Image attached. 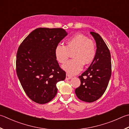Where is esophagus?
<instances>
[{
	"label": "esophagus",
	"instance_id": "esophagus-1",
	"mask_svg": "<svg viewBox=\"0 0 129 129\" xmlns=\"http://www.w3.org/2000/svg\"><path fill=\"white\" fill-rule=\"evenodd\" d=\"M72 76H70V75H69V74H66V80H70V79H72Z\"/></svg>",
	"mask_w": 129,
	"mask_h": 129
}]
</instances>
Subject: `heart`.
I'll return each instance as SVG.
<instances>
[{
  "label": "heart",
  "instance_id": "b5f03b06",
  "mask_svg": "<svg viewBox=\"0 0 129 129\" xmlns=\"http://www.w3.org/2000/svg\"><path fill=\"white\" fill-rule=\"evenodd\" d=\"M72 53V57L62 65V69L69 75L78 74L83 68V64H89L93 61L96 50L94 43L87 36L77 34L69 38L66 45L58 44L54 50V55L58 62L63 63L67 60L69 52Z\"/></svg>",
  "mask_w": 129,
  "mask_h": 129
}]
</instances>
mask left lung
<instances>
[{
  "label": "left lung",
  "instance_id": "8db88e82",
  "mask_svg": "<svg viewBox=\"0 0 129 129\" xmlns=\"http://www.w3.org/2000/svg\"><path fill=\"white\" fill-rule=\"evenodd\" d=\"M96 43V54L88 69L79 77V87L75 89L78 98L86 102H93L102 96L107 87L111 76L110 52L98 34L91 31Z\"/></svg>",
  "mask_w": 129,
  "mask_h": 129
}]
</instances>
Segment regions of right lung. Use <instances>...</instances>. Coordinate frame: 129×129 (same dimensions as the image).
Returning a JSON list of instances; mask_svg holds the SVG:
<instances>
[{
  "label": "right lung",
  "mask_w": 129,
  "mask_h": 129,
  "mask_svg": "<svg viewBox=\"0 0 129 129\" xmlns=\"http://www.w3.org/2000/svg\"><path fill=\"white\" fill-rule=\"evenodd\" d=\"M68 33L64 29L38 28L19 46L16 72L24 91L33 101L48 103L57 93L56 84L66 78L54 55L56 46Z\"/></svg>",
  "instance_id": "right-lung-1"
}]
</instances>
